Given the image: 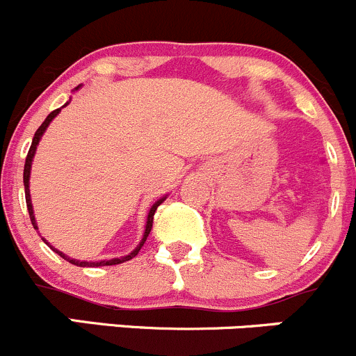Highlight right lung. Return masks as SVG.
<instances>
[{
    "label": "right lung",
    "mask_w": 356,
    "mask_h": 356,
    "mask_svg": "<svg viewBox=\"0 0 356 356\" xmlns=\"http://www.w3.org/2000/svg\"><path fill=\"white\" fill-rule=\"evenodd\" d=\"M65 106H66V104H65ZM59 111H61V109H56V111H52L51 114L47 115V118H46V121H44L42 124L39 126V129L35 131V134H33L32 145H30V149H29V153H27V159H25V167H24L25 201H27V208H29L30 222H32L33 228H37V223H35V216H33L32 203H30V191H29L30 165H32V159H33V155H35V149H37V145H39V141H40V136H42V134H44V131H46L47 126H49V122L52 121V119H54L56 115L59 114ZM162 201H163V197H162V200H159V201H156V203L153 204V207H152V209H149V213H148V220H147V228H145V235H143V238H141L140 245H138L136 249L133 250V252L128 254V256H124V257H115V259H109V261H100V263H87V261H76V259H70L68 256H65V254H63V252H59L58 249H54V247H51V245H49V247H51V249H54V252H58L59 256H61V257H65L66 261H70L71 264H74V266H81V268H85V266H112V264H121V263H124V261H129V259H133L134 256H138V252H140V249H141V247H143L145 241H147V237H148V234H149V232H152V225H153V215H155L156 208H159L160 204H162ZM44 242H46V241H44ZM46 244H47V242H46Z\"/></svg>",
    "instance_id": "right-lung-1"
}]
</instances>
